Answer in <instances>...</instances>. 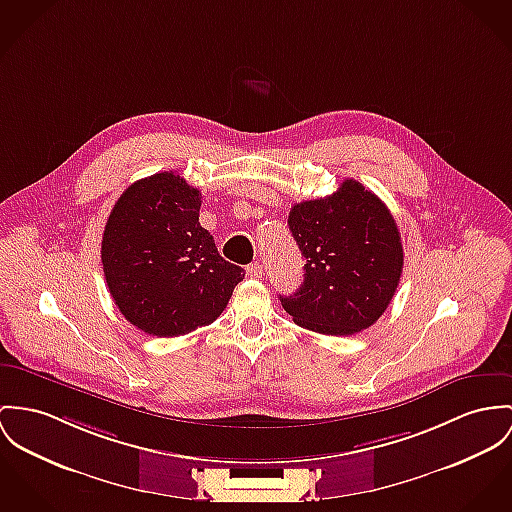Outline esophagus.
<instances>
[{
	"label": "esophagus",
	"instance_id": "1",
	"mask_svg": "<svg viewBox=\"0 0 512 512\" xmlns=\"http://www.w3.org/2000/svg\"><path fill=\"white\" fill-rule=\"evenodd\" d=\"M247 275L251 276V278H261L263 276V267L259 263H251V265H247Z\"/></svg>",
	"mask_w": 512,
	"mask_h": 512
}]
</instances>
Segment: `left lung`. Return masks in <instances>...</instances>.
Masks as SVG:
<instances>
[{
  "label": "left lung",
  "mask_w": 512,
  "mask_h": 512,
  "mask_svg": "<svg viewBox=\"0 0 512 512\" xmlns=\"http://www.w3.org/2000/svg\"><path fill=\"white\" fill-rule=\"evenodd\" d=\"M304 282L280 296L294 323L321 335H353L374 325L394 298L403 247L388 206L354 179L329 197L298 202L288 214Z\"/></svg>",
  "instance_id": "8db88e82"
}]
</instances>
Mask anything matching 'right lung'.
<instances>
[{
	"mask_svg": "<svg viewBox=\"0 0 512 512\" xmlns=\"http://www.w3.org/2000/svg\"><path fill=\"white\" fill-rule=\"evenodd\" d=\"M200 198L183 177L163 171L132 183L109 214L101 241L107 286L120 314L148 335L210 325L245 276L200 226Z\"/></svg>",
	"mask_w": 512,
	"mask_h": 512,
	"instance_id": "right-lung-1",
	"label": "right lung"
}]
</instances>
